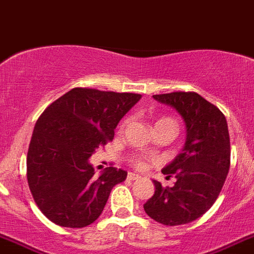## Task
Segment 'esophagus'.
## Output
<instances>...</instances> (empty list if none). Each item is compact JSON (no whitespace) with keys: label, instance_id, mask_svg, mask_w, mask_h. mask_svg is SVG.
Here are the masks:
<instances>
[{"label":"esophagus","instance_id":"34e87169","mask_svg":"<svg viewBox=\"0 0 254 254\" xmlns=\"http://www.w3.org/2000/svg\"><path fill=\"white\" fill-rule=\"evenodd\" d=\"M138 178H140V176L135 175V173L130 172L129 175H127V180H130V181H134V180H138Z\"/></svg>","mask_w":254,"mask_h":254}]
</instances>
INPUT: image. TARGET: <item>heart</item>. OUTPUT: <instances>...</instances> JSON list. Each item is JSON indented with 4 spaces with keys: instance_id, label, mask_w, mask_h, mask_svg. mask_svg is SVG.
Returning a JSON list of instances; mask_svg holds the SVG:
<instances>
[{
    "instance_id": "obj_1",
    "label": "heart",
    "mask_w": 254,
    "mask_h": 254,
    "mask_svg": "<svg viewBox=\"0 0 254 254\" xmlns=\"http://www.w3.org/2000/svg\"><path fill=\"white\" fill-rule=\"evenodd\" d=\"M155 124H172V125H175V127H176L175 120H173V119H171V118L158 119V120L155 122ZM134 164H135L136 167H141V166H143V162L139 161V159H136V161H134Z\"/></svg>"
}]
</instances>
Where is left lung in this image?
Returning <instances> with one entry per match:
<instances>
[{
	"label": "left lung",
	"instance_id": "8db88e82",
	"mask_svg": "<svg viewBox=\"0 0 254 254\" xmlns=\"http://www.w3.org/2000/svg\"><path fill=\"white\" fill-rule=\"evenodd\" d=\"M153 99L181 115L186 140L181 152L162 170L167 178L175 176V186L163 187L153 180L154 195L144 204V210L163 225H182L204 215L225 182L230 166L227 119L195 92L154 95Z\"/></svg>",
	"mask_w": 254,
	"mask_h": 254
}]
</instances>
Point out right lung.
Masks as SVG:
<instances>
[{
  "mask_svg": "<svg viewBox=\"0 0 254 254\" xmlns=\"http://www.w3.org/2000/svg\"><path fill=\"white\" fill-rule=\"evenodd\" d=\"M141 95L73 88L45 109L27 150V182L36 205L57 225L83 228L101 215L111 190L127 172L109 167L99 177L92 153Z\"/></svg>",
  "mask_w": 254,
  "mask_h": 254,
  "instance_id": "right-lung-1",
  "label": "right lung"
}]
</instances>
